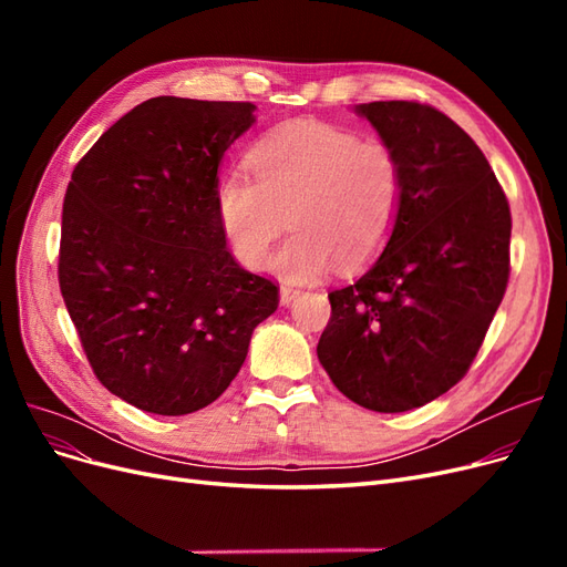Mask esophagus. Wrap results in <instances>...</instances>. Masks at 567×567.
Wrapping results in <instances>:
<instances>
[{
	"mask_svg": "<svg viewBox=\"0 0 567 567\" xmlns=\"http://www.w3.org/2000/svg\"><path fill=\"white\" fill-rule=\"evenodd\" d=\"M300 293H302L300 288H293V286H288V284H281V288H279V300H281V305H290V302H293Z\"/></svg>",
	"mask_w": 567,
	"mask_h": 567,
	"instance_id": "34e87169",
	"label": "esophagus"
}]
</instances>
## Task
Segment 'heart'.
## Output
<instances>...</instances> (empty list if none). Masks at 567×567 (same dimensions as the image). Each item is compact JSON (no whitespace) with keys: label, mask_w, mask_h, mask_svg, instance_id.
<instances>
[{"label":"heart","mask_w":567,"mask_h":567,"mask_svg":"<svg viewBox=\"0 0 567 567\" xmlns=\"http://www.w3.org/2000/svg\"><path fill=\"white\" fill-rule=\"evenodd\" d=\"M244 169L221 175L215 188L217 219L236 260L267 265L271 244L286 227L293 234L274 257L288 281L373 260L400 215L404 173L388 142L359 140L350 130L296 120L267 132Z\"/></svg>","instance_id":"heart-1"}]
</instances>
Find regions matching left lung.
Wrapping results in <instances>:
<instances>
[{
  "mask_svg": "<svg viewBox=\"0 0 567 567\" xmlns=\"http://www.w3.org/2000/svg\"><path fill=\"white\" fill-rule=\"evenodd\" d=\"M402 161L398 221L362 277L331 290L317 354L354 404L400 414L456 385L508 284L511 210L485 153L416 101L354 106Z\"/></svg>",
  "mask_w": 567,
  "mask_h": 567,
  "instance_id": "obj_1",
  "label": "left lung"
}]
</instances>
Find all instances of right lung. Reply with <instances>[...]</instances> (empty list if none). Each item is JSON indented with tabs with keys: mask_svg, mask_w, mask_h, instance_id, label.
Here are the masks:
<instances>
[{
	"mask_svg": "<svg viewBox=\"0 0 567 567\" xmlns=\"http://www.w3.org/2000/svg\"><path fill=\"white\" fill-rule=\"evenodd\" d=\"M252 113L248 101L148 99L68 184L63 302L101 385L148 414L215 402L279 307L277 284L234 260L217 219V169Z\"/></svg>",
	"mask_w": 567,
	"mask_h": 567,
	"instance_id": "obj_1",
	"label": "right lung"
}]
</instances>
